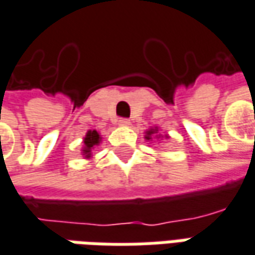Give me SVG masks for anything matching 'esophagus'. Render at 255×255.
I'll return each mask as SVG.
<instances>
[{
  "instance_id": "obj_1",
  "label": "esophagus",
  "mask_w": 255,
  "mask_h": 255,
  "mask_svg": "<svg viewBox=\"0 0 255 255\" xmlns=\"http://www.w3.org/2000/svg\"><path fill=\"white\" fill-rule=\"evenodd\" d=\"M119 126H121V127H127V126H129V120H128V119H120L119 120Z\"/></svg>"
}]
</instances>
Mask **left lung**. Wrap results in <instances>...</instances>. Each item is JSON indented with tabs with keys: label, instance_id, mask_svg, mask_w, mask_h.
<instances>
[{
	"label": "left lung",
	"instance_id": "left-lung-1",
	"mask_svg": "<svg viewBox=\"0 0 255 255\" xmlns=\"http://www.w3.org/2000/svg\"><path fill=\"white\" fill-rule=\"evenodd\" d=\"M155 131H156V129H149V131L146 132V136H145V138H146V139H151V135L155 134Z\"/></svg>",
	"mask_w": 255,
	"mask_h": 255
}]
</instances>
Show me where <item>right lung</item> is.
<instances>
[{"mask_svg": "<svg viewBox=\"0 0 255 255\" xmlns=\"http://www.w3.org/2000/svg\"><path fill=\"white\" fill-rule=\"evenodd\" d=\"M100 141H101V138L96 129H93V131H89V132H87V135H86V138H84V149H83L86 158H89V156L92 155V149L96 146V145L100 144Z\"/></svg>", "mask_w": 255, "mask_h": 255, "instance_id": "right-lung-1", "label": "right lung"}]
</instances>
